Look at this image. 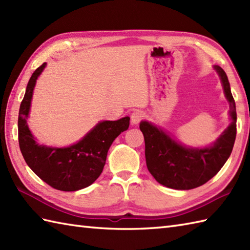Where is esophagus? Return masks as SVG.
I'll list each match as a JSON object with an SVG mask.
<instances>
[{"label":"esophagus","instance_id":"34e87169","mask_svg":"<svg viewBox=\"0 0 250 250\" xmlns=\"http://www.w3.org/2000/svg\"><path fill=\"white\" fill-rule=\"evenodd\" d=\"M144 116H145V114L143 113L142 110L133 111V113H132V115H131V124L132 125H137L143 118H144Z\"/></svg>","mask_w":250,"mask_h":250}]
</instances>
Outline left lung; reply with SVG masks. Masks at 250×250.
<instances>
[{
	"instance_id": "8db88e82",
	"label": "left lung",
	"mask_w": 250,
	"mask_h": 250,
	"mask_svg": "<svg viewBox=\"0 0 250 250\" xmlns=\"http://www.w3.org/2000/svg\"><path fill=\"white\" fill-rule=\"evenodd\" d=\"M230 104L231 124L214 144L204 148L186 147L151 122L141 121L145 140L148 171L159 184L167 188L189 190L204 185L220 171L229 159L236 136V108L226 72L214 65Z\"/></svg>"
}]
</instances>
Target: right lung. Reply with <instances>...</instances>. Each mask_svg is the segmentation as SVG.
<instances>
[{
	"label": "right lung",
	"mask_w": 250,
	"mask_h": 250,
	"mask_svg": "<svg viewBox=\"0 0 250 250\" xmlns=\"http://www.w3.org/2000/svg\"><path fill=\"white\" fill-rule=\"evenodd\" d=\"M46 63L37 67L26 86L18 117V139L21 153L29 167L50 187L61 191H77L93 184L105 166L110 145L121 132L128 130L129 117L101 121L81 141L68 147L37 144L26 124L37 78Z\"/></svg>",
	"instance_id": "add662e5"
}]
</instances>
